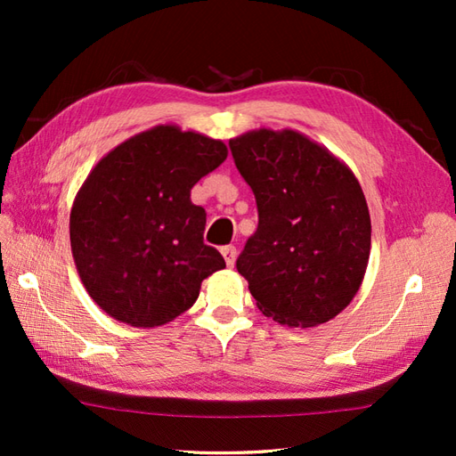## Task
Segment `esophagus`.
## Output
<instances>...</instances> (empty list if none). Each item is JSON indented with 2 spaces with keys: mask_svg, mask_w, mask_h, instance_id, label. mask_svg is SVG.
<instances>
[{
  "mask_svg": "<svg viewBox=\"0 0 456 456\" xmlns=\"http://www.w3.org/2000/svg\"><path fill=\"white\" fill-rule=\"evenodd\" d=\"M221 255H223V258H225V265L229 268L235 266V260H237V248L235 247H223Z\"/></svg>",
  "mask_w": 456,
  "mask_h": 456,
  "instance_id": "34e87169",
  "label": "esophagus"
}]
</instances>
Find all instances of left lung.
<instances>
[{
    "label": "left lung",
    "instance_id": "obj_1",
    "mask_svg": "<svg viewBox=\"0 0 456 456\" xmlns=\"http://www.w3.org/2000/svg\"><path fill=\"white\" fill-rule=\"evenodd\" d=\"M258 208L256 233L237 258L256 307L288 327H317L361 288L370 213L353 170L294 129H255L229 141Z\"/></svg>",
    "mask_w": 456,
    "mask_h": 456
}]
</instances>
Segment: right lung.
Here are the masks:
<instances>
[{
	"label": "right lung",
	"mask_w": 456,
	"mask_h": 456,
	"mask_svg": "<svg viewBox=\"0 0 456 456\" xmlns=\"http://www.w3.org/2000/svg\"><path fill=\"white\" fill-rule=\"evenodd\" d=\"M227 152L219 139L157 125L92 168L72 203L70 247L86 292L105 314L133 327L164 325L225 268L203 243L206 209L190 193Z\"/></svg>",
	"instance_id": "add662e5"
}]
</instances>
